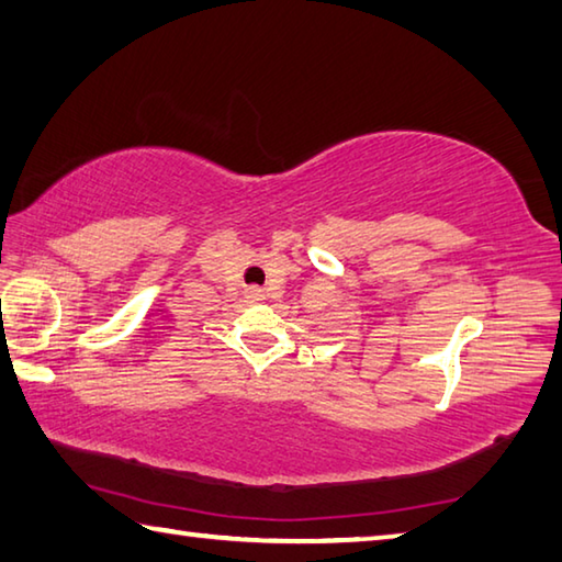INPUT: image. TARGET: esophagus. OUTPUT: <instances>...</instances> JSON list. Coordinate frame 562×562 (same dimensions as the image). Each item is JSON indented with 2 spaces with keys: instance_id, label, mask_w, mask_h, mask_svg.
<instances>
[{
  "instance_id": "1",
  "label": "esophagus",
  "mask_w": 562,
  "mask_h": 562,
  "mask_svg": "<svg viewBox=\"0 0 562 562\" xmlns=\"http://www.w3.org/2000/svg\"><path fill=\"white\" fill-rule=\"evenodd\" d=\"M246 300L248 302H260V300H266V292H262L260 288H246Z\"/></svg>"
}]
</instances>
